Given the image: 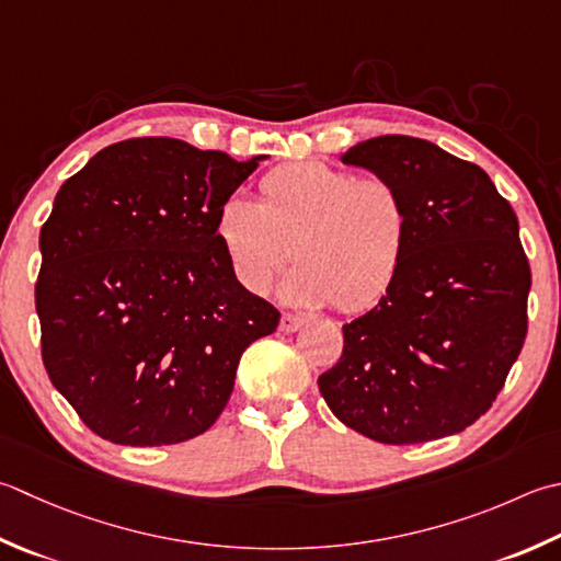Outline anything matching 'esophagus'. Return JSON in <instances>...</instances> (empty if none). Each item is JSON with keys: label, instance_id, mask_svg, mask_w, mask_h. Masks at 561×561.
I'll list each match as a JSON object with an SVG mask.
<instances>
[{"label": "esophagus", "instance_id": "esophagus-1", "mask_svg": "<svg viewBox=\"0 0 561 561\" xmlns=\"http://www.w3.org/2000/svg\"><path fill=\"white\" fill-rule=\"evenodd\" d=\"M304 323H306V318H304V316H296V313H282L279 328H282L284 333H296Z\"/></svg>", "mask_w": 561, "mask_h": 561}]
</instances>
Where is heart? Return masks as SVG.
Here are the masks:
<instances>
[{
  "mask_svg": "<svg viewBox=\"0 0 561 561\" xmlns=\"http://www.w3.org/2000/svg\"><path fill=\"white\" fill-rule=\"evenodd\" d=\"M262 202L236 192L218 208L216 236L236 279L265 294L287 265L282 299L335 301L340 311L375 306L397 279L411 236L399 186L323 162H294L262 180Z\"/></svg>",
  "mask_w": 561,
  "mask_h": 561,
  "instance_id": "obj_1",
  "label": "heart"
}]
</instances>
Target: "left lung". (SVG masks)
Segmentation results:
<instances>
[{
	"label": "left lung",
	"instance_id": "1",
	"mask_svg": "<svg viewBox=\"0 0 561 561\" xmlns=\"http://www.w3.org/2000/svg\"><path fill=\"white\" fill-rule=\"evenodd\" d=\"M340 160L399 186L411 236L389 291L343 325V355L318 377L321 397L377 443L462 433L496 401L528 333L518 218L479 164L431 140L379 136Z\"/></svg>",
	"mask_w": 561,
	"mask_h": 561
}]
</instances>
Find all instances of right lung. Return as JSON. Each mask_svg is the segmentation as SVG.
I'll list each match as a JSON object with an SVG mask.
<instances>
[{
    "instance_id": "right-lung-1",
    "label": "right lung",
    "mask_w": 561,
    "mask_h": 561,
    "mask_svg": "<svg viewBox=\"0 0 561 561\" xmlns=\"http://www.w3.org/2000/svg\"><path fill=\"white\" fill-rule=\"evenodd\" d=\"M265 158L130 138L55 194L38 240L43 365L104 440L202 435L245 347L277 331L279 311L236 279L216 236L218 208Z\"/></svg>"
}]
</instances>
